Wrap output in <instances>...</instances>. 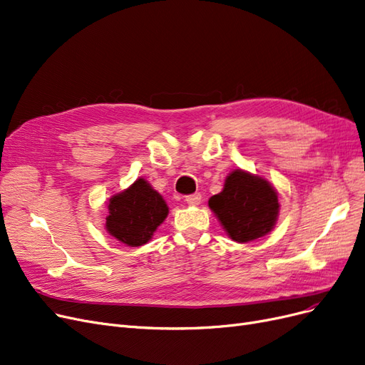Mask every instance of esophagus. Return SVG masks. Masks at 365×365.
Instances as JSON below:
<instances>
[{
	"label": "esophagus",
	"mask_w": 365,
	"mask_h": 365,
	"mask_svg": "<svg viewBox=\"0 0 365 365\" xmlns=\"http://www.w3.org/2000/svg\"><path fill=\"white\" fill-rule=\"evenodd\" d=\"M185 201L187 205H191V206H197V205H200V201H201V195L200 194H192V195H187V197H185Z\"/></svg>",
	"instance_id": "34e87169"
}]
</instances>
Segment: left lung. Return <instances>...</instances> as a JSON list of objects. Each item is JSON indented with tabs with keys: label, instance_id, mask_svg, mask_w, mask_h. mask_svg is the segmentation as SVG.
Segmentation results:
<instances>
[{
	"label": "left lung",
	"instance_id": "obj_1",
	"mask_svg": "<svg viewBox=\"0 0 365 365\" xmlns=\"http://www.w3.org/2000/svg\"><path fill=\"white\" fill-rule=\"evenodd\" d=\"M209 207L228 237L239 244L271 233L279 215L275 187L240 168L227 175L222 191L209 198Z\"/></svg>",
	"mask_w": 365,
	"mask_h": 365
}]
</instances>
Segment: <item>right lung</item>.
Returning <instances> with one entry per match:
<instances>
[{
	"label": "right lung",
	"instance_id": "add662e5",
	"mask_svg": "<svg viewBox=\"0 0 365 365\" xmlns=\"http://www.w3.org/2000/svg\"><path fill=\"white\" fill-rule=\"evenodd\" d=\"M168 217V206L152 185L140 178L108 201L106 232L126 247H141Z\"/></svg>",
	"mask_w": 365,
	"mask_h": 365
}]
</instances>
